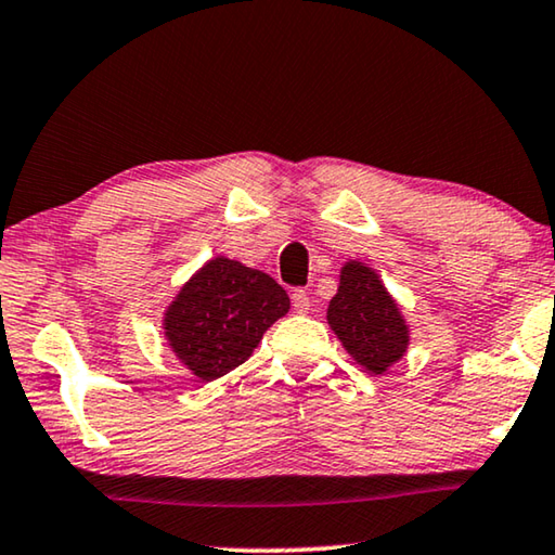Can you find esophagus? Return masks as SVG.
<instances>
[{
  "instance_id": "obj_1",
  "label": "esophagus",
  "mask_w": 555,
  "mask_h": 555,
  "mask_svg": "<svg viewBox=\"0 0 555 555\" xmlns=\"http://www.w3.org/2000/svg\"><path fill=\"white\" fill-rule=\"evenodd\" d=\"M292 304H294L296 313H306V311H309V306H311V298H309V294L304 292V288H296V292L292 294Z\"/></svg>"
}]
</instances>
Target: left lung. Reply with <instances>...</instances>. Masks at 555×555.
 I'll return each mask as SVG.
<instances>
[{"mask_svg": "<svg viewBox=\"0 0 555 555\" xmlns=\"http://www.w3.org/2000/svg\"><path fill=\"white\" fill-rule=\"evenodd\" d=\"M328 323L343 348L371 373H385L408 350V325L398 304L375 271L360 261L343 267L338 294L328 306Z\"/></svg>", "mask_w": 555, "mask_h": 555, "instance_id": "obj_1", "label": "left lung"}]
</instances>
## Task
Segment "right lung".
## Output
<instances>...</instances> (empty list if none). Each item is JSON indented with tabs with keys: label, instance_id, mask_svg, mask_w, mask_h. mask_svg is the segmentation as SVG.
Segmentation results:
<instances>
[{
	"label": "right lung",
	"instance_id": "obj_1",
	"mask_svg": "<svg viewBox=\"0 0 555 555\" xmlns=\"http://www.w3.org/2000/svg\"><path fill=\"white\" fill-rule=\"evenodd\" d=\"M288 311V296L263 271L217 257L207 261L165 313V336L199 380L242 365L263 331Z\"/></svg>",
	"mask_w": 555,
	"mask_h": 555
}]
</instances>
